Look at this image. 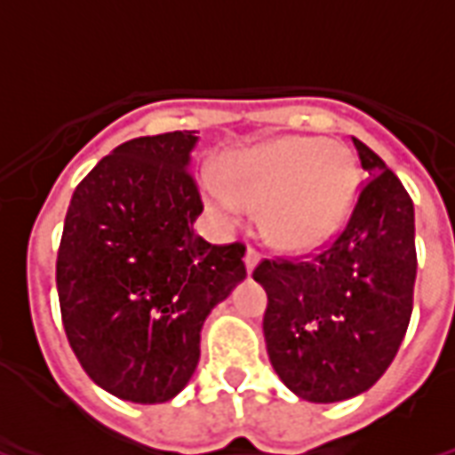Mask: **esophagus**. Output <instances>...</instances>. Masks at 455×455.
<instances>
[{
	"label": "esophagus",
	"mask_w": 455,
	"mask_h": 455,
	"mask_svg": "<svg viewBox=\"0 0 455 455\" xmlns=\"http://www.w3.org/2000/svg\"><path fill=\"white\" fill-rule=\"evenodd\" d=\"M259 260H260L259 251L251 249V246H249V249H246V256H243V263H246V271L253 273V268L259 266Z\"/></svg>",
	"instance_id": "esophagus-1"
}]
</instances>
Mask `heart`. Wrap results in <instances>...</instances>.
<instances>
[{
	"mask_svg": "<svg viewBox=\"0 0 455 455\" xmlns=\"http://www.w3.org/2000/svg\"><path fill=\"white\" fill-rule=\"evenodd\" d=\"M206 184L209 209L236 224L243 209L260 212L266 236L283 249H315L347 219L357 170L342 145L320 138H283L221 162Z\"/></svg>",
	"mask_w": 455,
	"mask_h": 455,
	"instance_id": "b5f03b06",
	"label": "heart"
}]
</instances>
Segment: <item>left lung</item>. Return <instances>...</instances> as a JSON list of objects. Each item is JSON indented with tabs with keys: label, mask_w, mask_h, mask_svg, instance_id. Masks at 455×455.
Wrapping results in <instances>:
<instances>
[{
	"label": "left lung",
	"mask_w": 455,
	"mask_h": 455,
	"mask_svg": "<svg viewBox=\"0 0 455 455\" xmlns=\"http://www.w3.org/2000/svg\"><path fill=\"white\" fill-rule=\"evenodd\" d=\"M370 177L338 236L307 259L260 260L263 335L273 370L305 402L367 392L392 364L414 307V204L404 184L352 138Z\"/></svg>",
	"instance_id": "1"
}]
</instances>
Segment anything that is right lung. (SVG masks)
I'll return each mask as SVG.
<instances>
[{"label":"right lung","mask_w":455,"mask_h":455,"mask_svg":"<svg viewBox=\"0 0 455 455\" xmlns=\"http://www.w3.org/2000/svg\"><path fill=\"white\" fill-rule=\"evenodd\" d=\"M195 130L117 145L71 196L56 259L63 330L85 374L117 399L162 404L199 362L214 305L246 278L243 243L196 236Z\"/></svg>","instance_id":"add662e5"}]
</instances>
